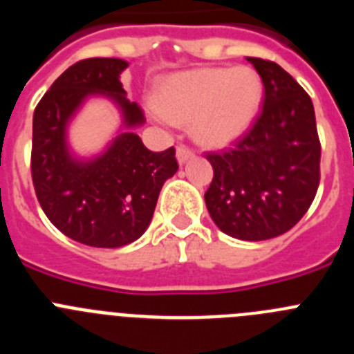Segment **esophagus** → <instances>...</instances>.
I'll list each match as a JSON object with an SVG mask.
<instances>
[{
  "mask_svg": "<svg viewBox=\"0 0 354 354\" xmlns=\"http://www.w3.org/2000/svg\"><path fill=\"white\" fill-rule=\"evenodd\" d=\"M193 156H195V150H193L192 147H187V145L177 147V159H179L180 165H183V162H186L187 159H192Z\"/></svg>",
  "mask_w": 354,
  "mask_h": 354,
  "instance_id": "obj_1",
  "label": "esophagus"
}]
</instances>
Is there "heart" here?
I'll list each match as a JSON object with an SVG mask.
<instances>
[{
  "label": "heart",
  "mask_w": 354,
  "mask_h": 354,
  "mask_svg": "<svg viewBox=\"0 0 354 354\" xmlns=\"http://www.w3.org/2000/svg\"><path fill=\"white\" fill-rule=\"evenodd\" d=\"M262 83L252 68H202L165 81L152 109L161 122H192L195 138L227 145L257 117Z\"/></svg>",
  "instance_id": "obj_1"
}]
</instances>
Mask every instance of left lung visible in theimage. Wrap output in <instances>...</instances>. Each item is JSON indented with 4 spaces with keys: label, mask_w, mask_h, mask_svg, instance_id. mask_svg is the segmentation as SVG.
<instances>
[{
    "label": "left lung",
    "mask_w": 354,
    "mask_h": 354,
    "mask_svg": "<svg viewBox=\"0 0 354 354\" xmlns=\"http://www.w3.org/2000/svg\"><path fill=\"white\" fill-rule=\"evenodd\" d=\"M248 62L264 84L262 108L232 147L205 152L214 170L205 205L221 232L264 241L290 230L314 202L321 142L301 84L274 62Z\"/></svg>",
    "instance_id": "obj_1"
}]
</instances>
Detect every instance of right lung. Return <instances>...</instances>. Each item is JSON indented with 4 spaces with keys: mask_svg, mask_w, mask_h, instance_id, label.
<instances>
[{
    "mask_svg": "<svg viewBox=\"0 0 354 354\" xmlns=\"http://www.w3.org/2000/svg\"><path fill=\"white\" fill-rule=\"evenodd\" d=\"M126 67L118 58L77 62L51 84L33 113L31 179L40 207L62 234L95 248L138 239L162 184L179 168L174 147L152 152L134 133L118 134L93 161L68 154L65 127L86 95L108 93L120 104L127 127L143 124L142 108L124 97L120 72Z\"/></svg>",
    "mask_w": 354,
    "mask_h": 354,
    "instance_id": "right-lung-1",
    "label": "right lung"
}]
</instances>
